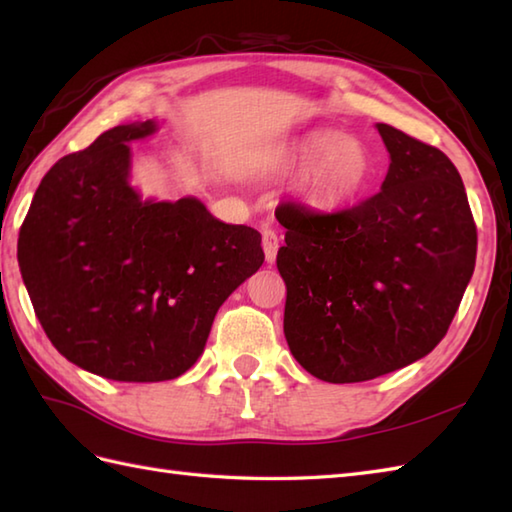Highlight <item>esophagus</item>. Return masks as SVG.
<instances>
[{
  "label": "esophagus",
  "instance_id": "esophagus-1",
  "mask_svg": "<svg viewBox=\"0 0 512 512\" xmlns=\"http://www.w3.org/2000/svg\"><path fill=\"white\" fill-rule=\"evenodd\" d=\"M262 246H264L266 262L273 264L275 257H277V250H279V235H277L275 228H270V226L262 228Z\"/></svg>",
  "mask_w": 512,
  "mask_h": 512
}]
</instances>
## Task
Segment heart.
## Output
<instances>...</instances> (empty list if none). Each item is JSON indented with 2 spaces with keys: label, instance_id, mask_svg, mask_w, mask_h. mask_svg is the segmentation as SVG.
<instances>
[{
  "label": "heart",
  "instance_id": "1",
  "mask_svg": "<svg viewBox=\"0 0 512 512\" xmlns=\"http://www.w3.org/2000/svg\"><path fill=\"white\" fill-rule=\"evenodd\" d=\"M288 169L308 171L301 200L314 211H339L361 195L374 176L369 151L341 132H312L284 154Z\"/></svg>",
  "mask_w": 512,
  "mask_h": 512
}]
</instances>
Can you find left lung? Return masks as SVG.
I'll list each match as a JSON object with an SVG mask.
<instances>
[{"instance_id": "left-lung-1", "label": "left lung", "mask_w": 512, "mask_h": 512, "mask_svg": "<svg viewBox=\"0 0 512 512\" xmlns=\"http://www.w3.org/2000/svg\"><path fill=\"white\" fill-rule=\"evenodd\" d=\"M389 171L372 198L317 213L277 206L286 244L284 334L325 383H363L436 347L469 286L477 228L464 184L438 147L378 123Z\"/></svg>"}]
</instances>
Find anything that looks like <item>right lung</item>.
<instances>
[{"label": "right lung", "instance_id": "obj_1", "mask_svg": "<svg viewBox=\"0 0 512 512\" xmlns=\"http://www.w3.org/2000/svg\"><path fill=\"white\" fill-rule=\"evenodd\" d=\"M154 121L107 129L63 156L32 198L17 259L43 332L88 372L171 380L198 361L217 310L264 264L262 235L195 198L143 202L129 145Z\"/></svg>", "mask_w": 512, "mask_h": 512}]
</instances>
